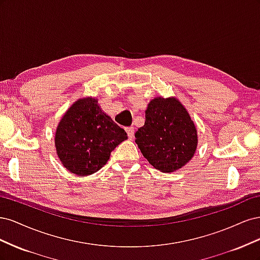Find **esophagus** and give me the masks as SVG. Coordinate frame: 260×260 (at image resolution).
Returning a JSON list of instances; mask_svg holds the SVG:
<instances>
[{"label": "esophagus", "instance_id": "esophagus-1", "mask_svg": "<svg viewBox=\"0 0 260 260\" xmlns=\"http://www.w3.org/2000/svg\"><path fill=\"white\" fill-rule=\"evenodd\" d=\"M125 131H127V135H128L129 139L135 138V128L128 127V128H125Z\"/></svg>", "mask_w": 260, "mask_h": 260}]
</instances>
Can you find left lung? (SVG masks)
I'll return each mask as SVG.
<instances>
[{"label":"left lung","instance_id":"1","mask_svg":"<svg viewBox=\"0 0 260 260\" xmlns=\"http://www.w3.org/2000/svg\"><path fill=\"white\" fill-rule=\"evenodd\" d=\"M136 143L154 168L172 172L193 157L198 132L177 99L156 98L148 104L144 125L136 132Z\"/></svg>","mask_w":260,"mask_h":260}]
</instances>
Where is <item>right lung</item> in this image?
Instances as JSON below:
<instances>
[{
	"instance_id": "right-lung-1",
	"label": "right lung",
	"mask_w": 260,
	"mask_h": 260,
	"mask_svg": "<svg viewBox=\"0 0 260 260\" xmlns=\"http://www.w3.org/2000/svg\"><path fill=\"white\" fill-rule=\"evenodd\" d=\"M125 131L102 112L98 100L81 99L62 116L55 135V146L61 164L77 176L100 170L122 141Z\"/></svg>"
}]
</instances>
